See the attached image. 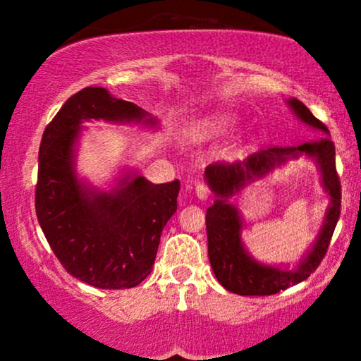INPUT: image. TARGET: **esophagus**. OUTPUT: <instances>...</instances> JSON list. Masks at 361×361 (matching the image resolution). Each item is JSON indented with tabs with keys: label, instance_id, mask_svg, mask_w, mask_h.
<instances>
[{
	"label": "esophagus",
	"instance_id": "esophagus-1",
	"mask_svg": "<svg viewBox=\"0 0 361 361\" xmlns=\"http://www.w3.org/2000/svg\"><path fill=\"white\" fill-rule=\"evenodd\" d=\"M195 193H197V197L200 198V200H207V198L210 197L209 185L204 183V181H200V183L195 185Z\"/></svg>",
	"mask_w": 361,
	"mask_h": 361
}]
</instances>
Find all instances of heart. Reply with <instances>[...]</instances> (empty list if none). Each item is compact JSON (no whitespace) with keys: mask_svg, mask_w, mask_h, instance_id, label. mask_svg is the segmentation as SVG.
I'll return each mask as SVG.
<instances>
[{"mask_svg":"<svg viewBox=\"0 0 361 361\" xmlns=\"http://www.w3.org/2000/svg\"><path fill=\"white\" fill-rule=\"evenodd\" d=\"M227 126H231V120L229 118H221L215 122V127L217 128H226Z\"/></svg>","mask_w":361,"mask_h":361,"instance_id":"heart-1","label":"heart"}]
</instances>
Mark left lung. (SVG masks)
<instances>
[{"label":"left lung","mask_w":361,"mask_h":361,"mask_svg":"<svg viewBox=\"0 0 361 361\" xmlns=\"http://www.w3.org/2000/svg\"><path fill=\"white\" fill-rule=\"evenodd\" d=\"M292 106L302 122L317 128V130L329 134L327 127L321 120L312 115L307 106L299 100H290ZM307 154L317 157L319 169L323 173V184L331 198V205L328 209L326 222L323 226L317 244L310 255L293 271L276 269L261 265L252 260L243 250L240 241L242 223L237 209L226 204V198L238 191L252 177L266 174L268 171L286 160L288 157ZM336 152L334 142L327 135L300 146L267 147L252 152L243 163H219L209 164L205 169L207 181L215 193V202L207 209V239H209V259L212 270L217 276L219 283L229 292L238 295H273L281 290L292 287L309 279L310 273L316 271L326 256L336 227L339 214H341V183L336 171Z\"/></svg>","instance_id":"left-lung-1"}]
</instances>
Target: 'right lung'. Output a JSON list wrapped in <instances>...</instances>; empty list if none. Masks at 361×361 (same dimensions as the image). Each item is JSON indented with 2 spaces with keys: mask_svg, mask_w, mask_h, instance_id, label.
Wrapping results in <instances>:
<instances>
[{
  "mask_svg": "<svg viewBox=\"0 0 361 361\" xmlns=\"http://www.w3.org/2000/svg\"><path fill=\"white\" fill-rule=\"evenodd\" d=\"M147 122L132 102L105 88L78 91L45 127L39 149L35 212L64 270L97 288H132L151 273L161 233L176 212L180 181L154 185L127 176L110 193L85 188L73 168L82 120Z\"/></svg>",
  "mask_w": 361,
  "mask_h": 361,
  "instance_id": "obj_1",
  "label": "right lung"
}]
</instances>
